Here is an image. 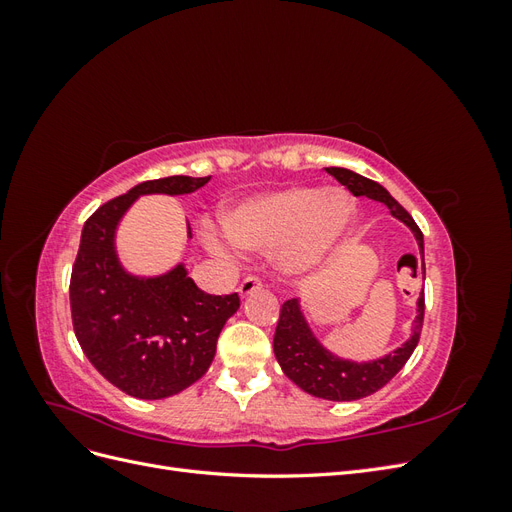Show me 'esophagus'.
I'll return each instance as SVG.
<instances>
[{"mask_svg": "<svg viewBox=\"0 0 512 512\" xmlns=\"http://www.w3.org/2000/svg\"><path fill=\"white\" fill-rule=\"evenodd\" d=\"M258 288H262L260 277L258 275H247V277H243V282L239 286V292H241V297H247V294L256 292Z\"/></svg>", "mask_w": 512, "mask_h": 512, "instance_id": "obj_1", "label": "esophagus"}]
</instances>
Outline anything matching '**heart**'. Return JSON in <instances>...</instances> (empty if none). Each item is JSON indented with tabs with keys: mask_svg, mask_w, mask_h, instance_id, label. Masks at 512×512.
<instances>
[{
	"mask_svg": "<svg viewBox=\"0 0 512 512\" xmlns=\"http://www.w3.org/2000/svg\"><path fill=\"white\" fill-rule=\"evenodd\" d=\"M352 220L350 198L339 190L288 188L245 200L228 215V232L247 250L282 245V265L292 273L318 269L344 239ZM211 245H222V230L205 224Z\"/></svg>",
	"mask_w": 512,
	"mask_h": 512,
	"instance_id": "heart-1",
	"label": "heart"
}]
</instances>
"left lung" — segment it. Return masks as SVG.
<instances>
[{
	"instance_id": "obj_1",
	"label": "left lung",
	"mask_w": 512,
	"mask_h": 512,
	"mask_svg": "<svg viewBox=\"0 0 512 512\" xmlns=\"http://www.w3.org/2000/svg\"><path fill=\"white\" fill-rule=\"evenodd\" d=\"M327 173L333 175L342 185H346L354 196L374 198L389 207L395 218H399L401 222L412 228L418 247H421V254H423L421 228L416 226L412 215L401 207L380 183L371 181L363 175H356L348 168L331 166L327 168ZM423 271H425V262H423ZM423 320H425V292L418 297V312L414 320L412 339H408V342L399 350L384 356L380 361L356 365L348 361H339L337 356L329 354L316 342V337L312 335V331H309L299 312L297 299H292V301H286L280 309V320H277L275 335H273V350H275L277 361H280L284 369V374L294 384L301 386L305 393L322 397V399H331V401H354L380 391L384 384H389L397 376V371L408 363L418 344V339H421Z\"/></svg>"
}]
</instances>
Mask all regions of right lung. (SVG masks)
Returning <instances> with one entry per match:
<instances>
[{
  "mask_svg": "<svg viewBox=\"0 0 512 512\" xmlns=\"http://www.w3.org/2000/svg\"><path fill=\"white\" fill-rule=\"evenodd\" d=\"M211 177H162L136 185L89 215L70 275V312L79 344L100 374L138 399L188 389L209 369L220 331L241 299L207 294L183 267L158 280L123 273L113 232L136 196L190 194Z\"/></svg>",
  "mask_w": 512,
  "mask_h": 512,
  "instance_id": "right-lung-1",
  "label": "right lung"
}]
</instances>
